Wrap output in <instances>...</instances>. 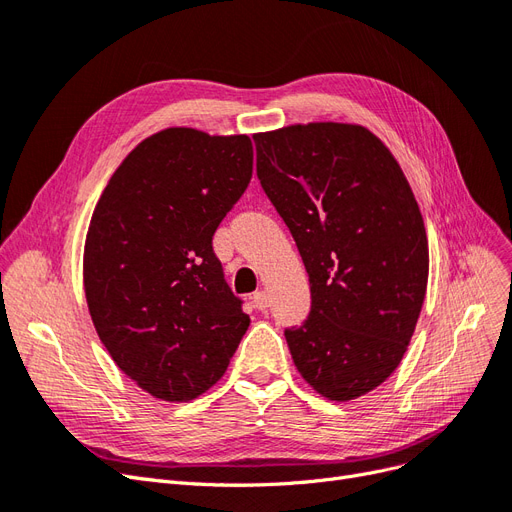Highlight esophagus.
Segmentation results:
<instances>
[{
  "instance_id": "obj_1",
  "label": "esophagus",
  "mask_w": 512,
  "mask_h": 512,
  "mask_svg": "<svg viewBox=\"0 0 512 512\" xmlns=\"http://www.w3.org/2000/svg\"><path fill=\"white\" fill-rule=\"evenodd\" d=\"M254 307L260 309V312H265V309L269 307V294L265 290L254 292Z\"/></svg>"
}]
</instances>
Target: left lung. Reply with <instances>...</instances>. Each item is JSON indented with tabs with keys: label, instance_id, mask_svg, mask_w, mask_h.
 Wrapping results in <instances>:
<instances>
[{
	"label": "left lung",
	"instance_id": "8db88e82",
	"mask_svg": "<svg viewBox=\"0 0 512 512\" xmlns=\"http://www.w3.org/2000/svg\"><path fill=\"white\" fill-rule=\"evenodd\" d=\"M256 173L290 228L312 312L286 342L303 380L331 401L374 391L404 359L425 301L429 247L404 170L359 123L254 134Z\"/></svg>",
	"mask_w": 512,
	"mask_h": 512
}]
</instances>
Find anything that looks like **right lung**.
<instances>
[{"label":"right lung","instance_id":"obj_1","mask_svg":"<svg viewBox=\"0 0 512 512\" xmlns=\"http://www.w3.org/2000/svg\"><path fill=\"white\" fill-rule=\"evenodd\" d=\"M252 166L247 134L166 128L123 158L91 215L89 316L117 367L156 399L209 391L250 327L211 239Z\"/></svg>","mask_w":512,"mask_h":512}]
</instances>
